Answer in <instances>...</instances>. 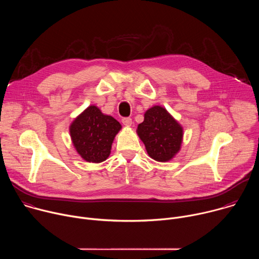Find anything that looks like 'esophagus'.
Wrapping results in <instances>:
<instances>
[{"mask_svg": "<svg viewBox=\"0 0 259 259\" xmlns=\"http://www.w3.org/2000/svg\"><path fill=\"white\" fill-rule=\"evenodd\" d=\"M122 123H123L125 126L130 127L133 122H132V119H130V118H124V119L122 120Z\"/></svg>", "mask_w": 259, "mask_h": 259, "instance_id": "34e87169", "label": "esophagus"}]
</instances>
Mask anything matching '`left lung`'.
Here are the masks:
<instances>
[{"instance_id":"8db88e82","label":"left lung","mask_w":259,"mask_h":259,"mask_svg":"<svg viewBox=\"0 0 259 259\" xmlns=\"http://www.w3.org/2000/svg\"><path fill=\"white\" fill-rule=\"evenodd\" d=\"M136 132L144 143L147 155L155 161L168 162L181 149L183 128L161 105L146 110Z\"/></svg>"}]
</instances>
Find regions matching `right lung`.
Returning <instances> with one entry per match:
<instances>
[{"label":"right lung","mask_w":259,"mask_h":259,"mask_svg":"<svg viewBox=\"0 0 259 259\" xmlns=\"http://www.w3.org/2000/svg\"><path fill=\"white\" fill-rule=\"evenodd\" d=\"M122 125L104 115L96 105H89L69 125V135L77 153L89 163L105 161Z\"/></svg>","instance_id":"right-lung-1"}]
</instances>
